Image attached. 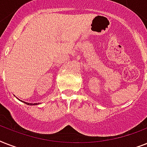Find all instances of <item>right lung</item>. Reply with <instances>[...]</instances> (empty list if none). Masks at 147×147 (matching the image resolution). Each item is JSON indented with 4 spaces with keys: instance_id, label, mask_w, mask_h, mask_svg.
I'll use <instances>...</instances> for the list:
<instances>
[{
    "instance_id": "right-lung-1",
    "label": "right lung",
    "mask_w": 147,
    "mask_h": 147,
    "mask_svg": "<svg viewBox=\"0 0 147 147\" xmlns=\"http://www.w3.org/2000/svg\"><path fill=\"white\" fill-rule=\"evenodd\" d=\"M26 105H39V103H34V104H32V103H27V102H25Z\"/></svg>"
}]
</instances>
